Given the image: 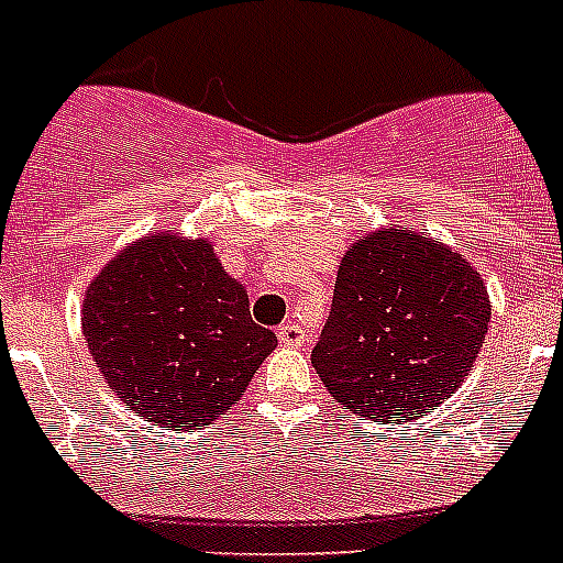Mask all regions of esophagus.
Listing matches in <instances>:
<instances>
[{"mask_svg": "<svg viewBox=\"0 0 563 563\" xmlns=\"http://www.w3.org/2000/svg\"><path fill=\"white\" fill-rule=\"evenodd\" d=\"M278 343H282V346H305V341H307V335L305 332H301V327L298 324H282L278 327Z\"/></svg>", "mask_w": 563, "mask_h": 563, "instance_id": "obj_1", "label": "esophagus"}]
</instances>
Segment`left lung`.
I'll return each instance as SVG.
<instances>
[{
  "instance_id": "left-lung-1",
  "label": "left lung",
  "mask_w": 563,
  "mask_h": 563,
  "mask_svg": "<svg viewBox=\"0 0 563 563\" xmlns=\"http://www.w3.org/2000/svg\"><path fill=\"white\" fill-rule=\"evenodd\" d=\"M487 324L490 296L462 253L386 225L341 256L312 366L352 415L417 420L460 389Z\"/></svg>"
}]
</instances>
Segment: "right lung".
<instances>
[{
	"mask_svg": "<svg viewBox=\"0 0 563 563\" xmlns=\"http://www.w3.org/2000/svg\"><path fill=\"white\" fill-rule=\"evenodd\" d=\"M84 341L126 409L168 431L220 420L276 350L208 239L146 233L101 267Z\"/></svg>",
	"mask_w": 563,
	"mask_h": 563,
	"instance_id": "add662e5",
	"label": "right lung"
}]
</instances>
